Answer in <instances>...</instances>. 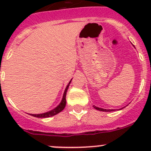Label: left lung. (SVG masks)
Wrapping results in <instances>:
<instances>
[{
  "label": "left lung",
  "mask_w": 151,
  "mask_h": 151,
  "mask_svg": "<svg viewBox=\"0 0 151 151\" xmlns=\"http://www.w3.org/2000/svg\"><path fill=\"white\" fill-rule=\"evenodd\" d=\"M93 107L95 108L96 109H97V110H99V111H103V112H111V111H112V110H113V109H102V108L97 107V106H93Z\"/></svg>",
  "instance_id": "left-lung-1"
}]
</instances>
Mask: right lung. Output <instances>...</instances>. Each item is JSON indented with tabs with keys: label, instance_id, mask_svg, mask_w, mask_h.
Returning <instances> with one entry per match:
<instances>
[{
	"label": "right lung",
	"instance_id": "add662e5",
	"mask_svg": "<svg viewBox=\"0 0 151 151\" xmlns=\"http://www.w3.org/2000/svg\"><path fill=\"white\" fill-rule=\"evenodd\" d=\"M71 81L69 82V83H68V85L66 86V89H65V91H64V93H63V99H62L61 102H60V104H59L57 107L55 108V109H52V110L50 111V112H45V113L38 114V115H33V114H30V115H32V116H33V117H36V118H49V117L54 116V115H57L58 113H59V112H61V111L64 109L65 106H66V92H67V90H68V86H69L70 83H71Z\"/></svg>",
	"mask_w": 151,
	"mask_h": 151
}]
</instances>
